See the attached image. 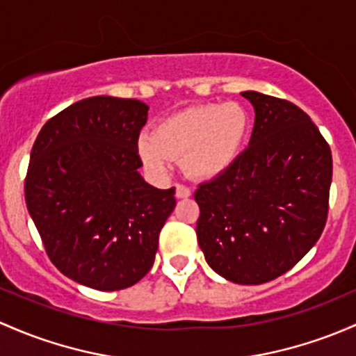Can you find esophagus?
Masks as SVG:
<instances>
[{
    "label": "esophagus",
    "instance_id": "1",
    "mask_svg": "<svg viewBox=\"0 0 356 356\" xmlns=\"http://www.w3.org/2000/svg\"><path fill=\"white\" fill-rule=\"evenodd\" d=\"M189 196H191V189L188 188V186H184V184L175 186V197L182 200V197H189Z\"/></svg>",
    "mask_w": 356,
    "mask_h": 356
}]
</instances>
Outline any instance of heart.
Returning a JSON list of instances; mask_svg holds the SVG:
<instances>
[{"label": "heart", "mask_w": 356, "mask_h": 356, "mask_svg": "<svg viewBox=\"0 0 356 356\" xmlns=\"http://www.w3.org/2000/svg\"><path fill=\"white\" fill-rule=\"evenodd\" d=\"M249 118L237 104L188 107L138 140V155L149 174L162 177L172 159H181L186 174L213 179L230 168L244 145Z\"/></svg>", "instance_id": "1"}]
</instances>
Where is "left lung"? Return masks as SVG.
I'll return each instance as SVG.
<instances>
[{"mask_svg":"<svg viewBox=\"0 0 356 356\" xmlns=\"http://www.w3.org/2000/svg\"><path fill=\"white\" fill-rule=\"evenodd\" d=\"M249 147L194 193L196 235L213 271L261 285L290 271L319 241L329 211L332 156L300 107L259 92Z\"/></svg>","mask_w":356,"mask_h":356,"instance_id":"left-lung-1","label":"left lung"}]
</instances>
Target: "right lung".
Instances as JSON below:
<instances>
[{
	"label": "right lung",
	"instance_id": "right-lung-1",
	"mask_svg": "<svg viewBox=\"0 0 356 356\" xmlns=\"http://www.w3.org/2000/svg\"><path fill=\"white\" fill-rule=\"evenodd\" d=\"M148 106L90 97L40 129L25 201L44 249L65 276L100 291L124 290L152 269L175 189H156L138 168Z\"/></svg>",
	"mask_w": 356,
	"mask_h": 356
}]
</instances>
